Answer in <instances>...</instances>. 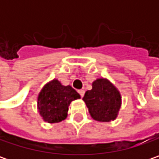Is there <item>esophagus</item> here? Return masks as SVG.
Wrapping results in <instances>:
<instances>
[{
    "mask_svg": "<svg viewBox=\"0 0 159 159\" xmlns=\"http://www.w3.org/2000/svg\"><path fill=\"white\" fill-rule=\"evenodd\" d=\"M79 93H80V96H81V97H83V96H84V95H85V90L80 89V90H79Z\"/></svg>",
    "mask_w": 159,
    "mask_h": 159,
    "instance_id": "34e87169",
    "label": "esophagus"
}]
</instances>
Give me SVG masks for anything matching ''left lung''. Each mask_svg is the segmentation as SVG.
I'll use <instances>...</instances> for the list:
<instances>
[{
  "label": "left lung",
  "instance_id": "8db88e82",
  "mask_svg": "<svg viewBox=\"0 0 159 159\" xmlns=\"http://www.w3.org/2000/svg\"><path fill=\"white\" fill-rule=\"evenodd\" d=\"M83 101L90 116L99 122L115 120L122 103L119 89L105 78L96 79L92 83V89L85 93Z\"/></svg>",
  "mask_w": 159,
  "mask_h": 159
}]
</instances>
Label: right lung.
<instances>
[{
	"mask_svg": "<svg viewBox=\"0 0 159 159\" xmlns=\"http://www.w3.org/2000/svg\"><path fill=\"white\" fill-rule=\"evenodd\" d=\"M80 98V95L75 89L54 79L44 85L38 95V111L44 121L58 123L67 118L70 102Z\"/></svg>",
	"mask_w": 159,
	"mask_h": 159,
	"instance_id": "obj_1",
	"label": "right lung"
}]
</instances>
